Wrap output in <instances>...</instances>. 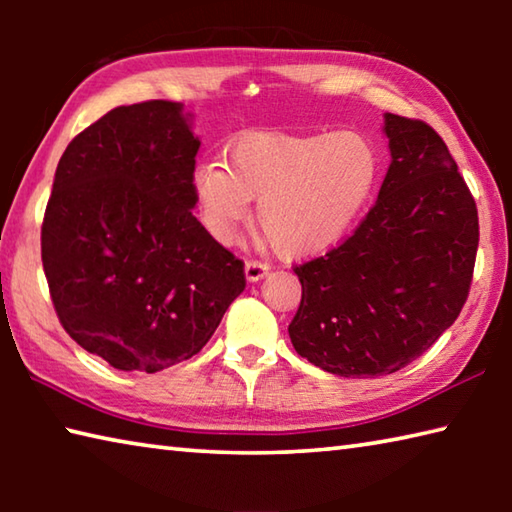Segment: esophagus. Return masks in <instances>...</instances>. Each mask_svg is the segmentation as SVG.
<instances>
[{"label":"esophagus","mask_w":512,"mask_h":512,"mask_svg":"<svg viewBox=\"0 0 512 512\" xmlns=\"http://www.w3.org/2000/svg\"><path fill=\"white\" fill-rule=\"evenodd\" d=\"M244 273H246L248 282H259V280H264V277H266L268 266L262 264V262H246Z\"/></svg>","instance_id":"34e87169"}]
</instances>
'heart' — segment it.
I'll return each instance as SVG.
<instances>
[{
  "instance_id": "obj_1",
  "label": "heart",
  "mask_w": 512,
  "mask_h": 512,
  "mask_svg": "<svg viewBox=\"0 0 512 512\" xmlns=\"http://www.w3.org/2000/svg\"><path fill=\"white\" fill-rule=\"evenodd\" d=\"M381 153L361 131L316 135L248 133L228 162L196 167L192 189L207 232L228 244L257 198V225L284 257L332 248L375 194Z\"/></svg>"
}]
</instances>
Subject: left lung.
<instances>
[{
  "instance_id": "1",
  "label": "left lung",
  "mask_w": 512,
  "mask_h": 512,
  "mask_svg": "<svg viewBox=\"0 0 512 512\" xmlns=\"http://www.w3.org/2000/svg\"><path fill=\"white\" fill-rule=\"evenodd\" d=\"M386 178L354 235L296 266V352L339 377L391 375L452 327L470 291L479 216L431 126L384 115Z\"/></svg>"
}]
</instances>
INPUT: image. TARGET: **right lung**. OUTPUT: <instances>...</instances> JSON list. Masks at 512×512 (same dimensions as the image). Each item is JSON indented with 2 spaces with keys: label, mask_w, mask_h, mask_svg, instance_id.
<instances>
[{
  "label": "right lung",
  "mask_w": 512,
  "mask_h": 512,
  "mask_svg": "<svg viewBox=\"0 0 512 512\" xmlns=\"http://www.w3.org/2000/svg\"><path fill=\"white\" fill-rule=\"evenodd\" d=\"M201 140L183 103L119 106L56 167L42 266L65 332L117 370L192 359L246 289L244 262L192 210Z\"/></svg>",
  "instance_id": "right-lung-1"
}]
</instances>
